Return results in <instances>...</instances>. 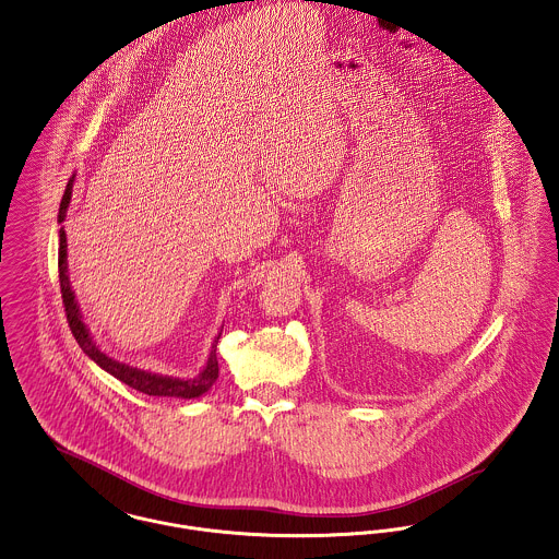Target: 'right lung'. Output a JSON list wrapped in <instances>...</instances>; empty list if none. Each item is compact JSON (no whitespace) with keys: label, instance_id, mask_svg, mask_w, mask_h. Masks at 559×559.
<instances>
[{"label":"right lung","instance_id":"1","mask_svg":"<svg viewBox=\"0 0 559 559\" xmlns=\"http://www.w3.org/2000/svg\"><path fill=\"white\" fill-rule=\"evenodd\" d=\"M73 179L75 175L69 179L67 183L66 194L59 206V224H63L67 217V209L71 202V190H73ZM59 281H61V294H63V304H66L67 323L75 337V342L80 344V348L99 365L100 369H105L107 373H111L114 378H118L120 382H124L127 386H131L139 393L150 394V396H177V399H197L200 394L206 393L217 376H219V362H217V342L222 337V333H217V337L213 340L211 346V355L209 361L204 365V369L198 373L197 378L190 380H181V378H173V376H160V373H152L145 369H136L127 362L114 361L111 357H107L99 346L95 344V340L91 337V331L82 321V312L80 306L75 301V294L71 292V283H69V274H67V234L66 228L59 230Z\"/></svg>","mask_w":559,"mask_h":559}]
</instances>
